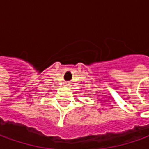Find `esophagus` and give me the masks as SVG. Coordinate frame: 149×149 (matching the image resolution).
I'll use <instances>...</instances> for the list:
<instances>
[{
    "instance_id": "obj_1",
    "label": "esophagus",
    "mask_w": 149,
    "mask_h": 149,
    "mask_svg": "<svg viewBox=\"0 0 149 149\" xmlns=\"http://www.w3.org/2000/svg\"><path fill=\"white\" fill-rule=\"evenodd\" d=\"M65 86H66V87H70V84H65Z\"/></svg>"
}]
</instances>
